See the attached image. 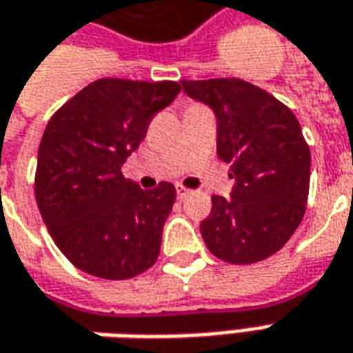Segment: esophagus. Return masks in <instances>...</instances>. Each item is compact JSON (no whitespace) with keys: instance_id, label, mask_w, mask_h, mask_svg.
<instances>
[{"instance_id":"esophagus-1","label":"esophagus","mask_w":353,"mask_h":353,"mask_svg":"<svg viewBox=\"0 0 353 353\" xmlns=\"http://www.w3.org/2000/svg\"><path fill=\"white\" fill-rule=\"evenodd\" d=\"M176 196L182 200V198L190 196V190H188V188H184V186H176Z\"/></svg>"}]
</instances>
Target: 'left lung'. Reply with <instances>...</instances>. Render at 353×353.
I'll use <instances>...</instances> for the list:
<instances>
[{
  "instance_id": "obj_1",
  "label": "left lung",
  "mask_w": 353,
  "mask_h": 353,
  "mask_svg": "<svg viewBox=\"0 0 353 353\" xmlns=\"http://www.w3.org/2000/svg\"><path fill=\"white\" fill-rule=\"evenodd\" d=\"M184 93L214 110L217 155L231 163L235 186L214 196L200 223L205 247L231 264H252L278 252L305 215L311 151L297 118L252 83L221 77L181 81Z\"/></svg>"
}]
</instances>
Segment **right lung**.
I'll return each mask as SVG.
<instances>
[{"label":"right lung","instance_id":"obj_1","mask_svg":"<svg viewBox=\"0 0 353 353\" xmlns=\"http://www.w3.org/2000/svg\"><path fill=\"white\" fill-rule=\"evenodd\" d=\"M181 83L97 79L56 114L39 148L34 196L63 256L97 278L128 280L155 264L176 190H141L122 165Z\"/></svg>","mask_w":353,"mask_h":353}]
</instances>
